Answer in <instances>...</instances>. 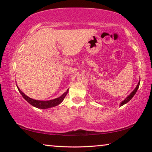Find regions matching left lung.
<instances>
[{"mask_svg": "<svg viewBox=\"0 0 152 152\" xmlns=\"http://www.w3.org/2000/svg\"><path fill=\"white\" fill-rule=\"evenodd\" d=\"M140 82H138V84H137V85L136 86V87H135V88L133 90V91L132 92V93H130V94L129 95V96L126 98V99H125V100H123V101L121 102L120 103V107H121V106H123V105H124L125 104H126V103H127V102L130 101L131 99H132V98L134 96V95L135 94V93H136V92L137 91V90H138V88H139V86H140Z\"/></svg>", "mask_w": 152, "mask_h": 152, "instance_id": "obj_1", "label": "left lung"}]
</instances>
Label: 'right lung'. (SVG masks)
Segmentation results:
<instances>
[{
    "mask_svg": "<svg viewBox=\"0 0 152 152\" xmlns=\"http://www.w3.org/2000/svg\"><path fill=\"white\" fill-rule=\"evenodd\" d=\"M17 87L18 90H19V92L20 94L22 95V96L24 98V99L26 100V101L29 102L30 104H31L32 106L35 107L36 108H38V109H49V108H51L53 107L57 106V105L60 104L61 102L64 101V98L66 97V94H68V90L64 92L63 94H61L60 96H59L58 98H56V99H52V100H50V101H38V100H35L31 98H30L29 96H27V95H25L23 92L20 90L19 89V87Z\"/></svg>",
    "mask_w": 152,
    "mask_h": 152,
    "instance_id": "obj_1",
    "label": "right lung"
}]
</instances>
